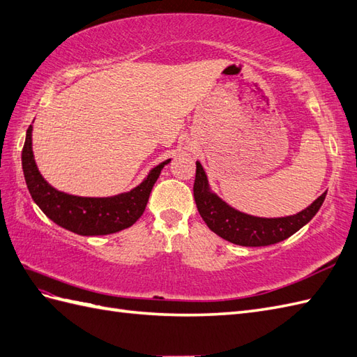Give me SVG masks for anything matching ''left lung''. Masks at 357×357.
<instances>
[{
  "instance_id": "left-lung-1",
  "label": "left lung",
  "mask_w": 357,
  "mask_h": 357,
  "mask_svg": "<svg viewBox=\"0 0 357 357\" xmlns=\"http://www.w3.org/2000/svg\"><path fill=\"white\" fill-rule=\"evenodd\" d=\"M327 192L304 211L283 218H260L233 208L211 190L202 163L197 162L194 198L207 227L222 239L242 247H265L288 239L306 225L323 206Z\"/></svg>"
}]
</instances>
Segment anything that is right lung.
Segmentation results:
<instances>
[{
  "label": "right lung",
  "mask_w": 357,
  "mask_h": 357,
  "mask_svg": "<svg viewBox=\"0 0 357 357\" xmlns=\"http://www.w3.org/2000/svg\"><path fill=\"white\" fill-rule=\"evenodd\" d=\"M30 126L22 149V169L33 202L51 221L82 236L116 233L133 225L144 213L160 171L171 159L154 167L149 176L128 192L113 197H78L57 190L42 177L34 162Z\"/></svg>",
  "instance_id": "1"
}]
</instances>
